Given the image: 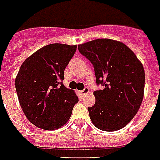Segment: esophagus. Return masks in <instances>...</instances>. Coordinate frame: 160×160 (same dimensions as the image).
<instances>
[{"instance_id":"obj_1","label":"esophagus","mask_w":160,"mask_h":160,"mask_svg":"<svg viewBox=\"0 0 160 160\" xmlns=\"http://www.w3.org/2000/svg\"><path fill=\"white\" fill-rule=\"evenodd\" d=\"M79 93H81V95H82V96L85 95L86 93H89V88H85L83 90H82V91H79Z\"/></svg>"}]
</instances>
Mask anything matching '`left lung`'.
<instances>
[{
    "label": "left lung",
    "mask_w": 160,
    "mask_h": 160,
    "mask_svg": "<svg viewBox=\"0 0 160 160\" xmlns=\"http://www.w3.org/2000/svg\"><path fill=\"white\" fill-rule=\"evenodd\" d=\"M79 52L93 64L97 84L95 104L88 107L91 121L99 130L114 132L130 122L138 111L144 94L145 72L132 50L110 39L78 45Z\"/></svg>",
    "instance_id": "1"
}]
</instances>
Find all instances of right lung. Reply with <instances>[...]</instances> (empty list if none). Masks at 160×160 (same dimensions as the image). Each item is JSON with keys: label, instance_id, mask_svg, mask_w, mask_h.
<instances>
[{"label": "right lung", "instance_id": "add662e5", "mask_svg": "<svg viewBox=\"0 0 160 160\" xmlns=\"http://www.w3.org/2000/svg\"><path fill=\"white\" fill-rule=\"evenodd\" d=\"M77 45L51 44L22 64L15 79L18 98L28 120L39 128H61L70 119L78 98L62 81Z\"/></svg>", "mask_w": 160, "mask_h": 160}]
</instances>
